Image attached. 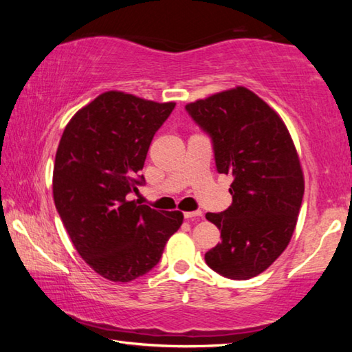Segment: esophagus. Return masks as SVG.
I'll return each instance as SVG.
<instances>
[{
  "instance_id": "1",
  "label": "esophagus",
  "mask_w": 352,
  "mask_h": 352,
  "mask_svg": "<svg viewBox=\"0 0 352 352\" xmlns=\"http://www.w3.org/2000/svg\"><path fill=\"white\" fill-rule=\"evenodd\" d=\"M183 216L184 219H199L201 217V211H186Z\"/></svg>"
}]
</instances>
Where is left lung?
<instances>
[{
	"label": "left lung",
	"mask_w": 352,
	"mask_h": 352,
	"mask_svg": "<svg viewBox=\"0 0 352 352\" xmlns=\"http://www.w3.org/2000/svg\"><path fill=\"white\" fill-rule=\"evenodd\" d=\"M211 136L219 174L231 175L233 204L206 219L222 242L206 264L230 279H250L269 269L289 245L300 214L305 177L283 119L245 87L186 105Z\"/></svg>",
	"instance_id": "1"
}]
</instances>
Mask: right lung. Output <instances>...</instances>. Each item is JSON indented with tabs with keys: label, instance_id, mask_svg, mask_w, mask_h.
I'll use <instances>...</instances> for the list:
<instances>
[{
	"label": "right lung",
	"instance_id": "obj_1",
	"mask_svg": "<svg viewBox=\"0 0 352 352\" xmlns=\"http://www.w3.org/2000/svg\"><path fill=\"white\" fill-rule=\"evenodd\" d=\"M175 102L105 91L71 118L58 142L52 195L77 253L100 276L130 283L162 258L180 228V211L162 212L129 200L144 177L153 135Z\"/></svg>",
	"mask_w": 352,
	"mask_h": 352
}]
</instances>
